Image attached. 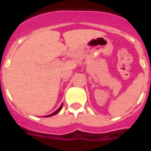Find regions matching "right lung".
Listing matches in <instances>:
<instances>
[{
    "label": "right lung",
    "mask_w": 151,
    "mask_h": 151,
    "mask_svg": "<svg viewBox=\"0 0 151 151\" xmlns=\"http://www.w3.org/2000/svg\"><path fill=\"white\" fill-rule=\"evenodd\" d=\"M62 107H63V104H62V105L60 106H59V109H58V110H55V111L54 113H52V114H51L48 115V116H45V117H52V116H54V115H55V114H57V113H59V111H60V110H61V109H62Z\"/></svg>",
    "instance_id": "add662e5"
}]
</instances>
